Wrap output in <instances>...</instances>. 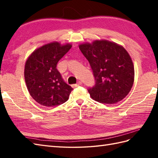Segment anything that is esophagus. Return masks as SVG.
I'll return each mask as SVG.
<instances>
[{"label": "esophagus", "mask_w": 158, "mask_h": 158, "mask_svg": "<svg viewBox=\"0 0 158 158\" xmlns=\"http://www.w3.org/2000/svg\"><path fill=\"white\" fill-rule=\"evenodd\" d=\"M82 84V83L81 82V81H79L78 83H77V84H74V85H72V87L73 88H76V87H77V86H79V85H81Z\"/></svg>", "instance_id": "obj_1"}]
</instances>
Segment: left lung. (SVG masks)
Returning a JSON list of instances; mask_svg holds the SVG:
<instances>
[{
	"label": "left lung",
	"mask_w": 158,
	"mask_h": 158,
	"mask_svg": "<svg viewBox=\"0 0 158 158\" xmlns=\"http://www.w3.org/2000/svg\"><path fill=\"white\" fill-rule=\"evenodd\" d=\"M79 48L91 66L96 84L88 89L100 103L115 104L128 94L135 81V68L126 49L105 39L83 43Z\"/></svg>",
	"instance_id": "1"
}]
</instances>
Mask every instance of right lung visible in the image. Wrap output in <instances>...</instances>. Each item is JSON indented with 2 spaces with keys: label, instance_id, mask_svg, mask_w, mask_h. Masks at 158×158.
<instances>
[{
  "label": "right lung",
  "instance_id": "obj_1",
  "mask_svg": "<svg viewBox=\"0 0 158 158\" xmlns=\"http://www.w3.org/2000/svg\"><path fill=\"white\" fill-rule=\"evenodd\" d=\"M70 43L53 41L36 49L24 66L27 89L36 102L47 107L60 105L69 99L73 88L64 81L57 63L71 48Z\"/></svg>",
  "mask_w": 158,
  "mask_h": 158
}]
</instances>
